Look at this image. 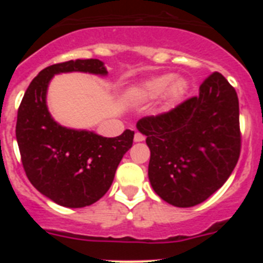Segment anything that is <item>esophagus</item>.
Segmentation results:
<instances>
[{
	"label": "esophagus",
	"mask_w": 263,
	"mask_h": 263,
	"mask_svg": "<svg viewBox=\"0 0 263 263\" xmlns=\"http://www.w3.org/2000/svg\"><path fill=\"white\" fill-rule=\"evenodd\" d=\"M143 139H145V136L139 133V132H137V133L134 134V141H136V142H142Z\"/></svg>",
	"instance_id": "1"
}]
</instances>
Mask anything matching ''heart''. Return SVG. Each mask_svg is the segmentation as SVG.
<instances>
[{
	"label": "heart",
	"instance_id": "obj_1",
	"mask_svg": "<svg viewBox=\"0 0 263 263\" xmlns=\"http://www.w3.org/2000/svg\"><path fill=\"white\" fill-rule=\"evenodd\" d=\"M187 89V83L182 78H174L171 73L155 76L148 79L138 88V96L142 100H154L164 93L171 100H176L182 96Z\"/></svg>",
	"mask_w": 263,
	"mask_h": 263
}]
</instances>
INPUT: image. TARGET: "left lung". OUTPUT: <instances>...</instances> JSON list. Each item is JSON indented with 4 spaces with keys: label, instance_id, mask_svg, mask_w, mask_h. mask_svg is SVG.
Here are the masks:
<instances>
[{
    "label": "left lung",
    "instance_id": "1",
    "mask_svg": "<svg viewBox=\"0 0 263 263\" xmlns=\"http://www.w3.org/2000/svg\"><path fill=\"white\" fill-rule=\"evenodd\" d=\"M137 129L150 148V183L171 205L203 203L227 182L240 158L238 97L218 72L201 83L197 96L141 118Z\"/></svg>",
    "mask_w": 263,
    "mask_h": 263
}]
</instances>
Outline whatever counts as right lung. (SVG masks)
<instances>
[{
	"label": "right lung",
	"instance_id": "add662e5",
	"mask_svg": "<svg viewBox=\"0 0 263 263\" xmlns=\"http://www.w3.org/2000/svg\"><path fill=\"white\" fill-rule=\"evenodd\" d=\"M63 72L108 73L99 59L68 60L42 69L21 101L15 137L30 183L53 203L83 208L108 192L121 159L133 145L134 132L126 129L106 138L58 124L48 111L46 95L52 76Z\"/></svg>",
	"mask_w": 263,
	"mask_h": 263
}]
</instances>
